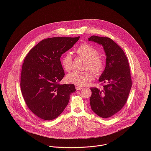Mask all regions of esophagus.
<instances>
[{
	"label": "esophagus",
	"mask_w": 151,
	"mask_h": 151,
	"mask_svg": "<svg viewBox=\"0 0 151 151\" xmlns=\"http://www.w3.org/2000/svg\"><path fill=\"white\" fill-rule=\"evenodd\" d=\"M76 88L77 90H81L83 88V87H81V86H77Z\"/></svg>",
	"instance_id": "esophagus-1"
}]
</instances>
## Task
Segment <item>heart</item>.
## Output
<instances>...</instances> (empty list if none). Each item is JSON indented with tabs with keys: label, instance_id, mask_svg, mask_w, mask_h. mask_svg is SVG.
<instances>
[{
	"label": "heart",
	"instance_id": "obj_1",
	"mask_svg": "<svg viewBox=\"0 0 151 151\" xmlns=\"http://www.w3.org/2000/svg\"><path fill=\"white\" fill-rule=\"evenodd\" d=\"M76 53L86 59V68H89L95 74L99 75L105 66V60L98 55L99 51L93 46L83 43L76 49ZM61 63L65 71H70L73 68V56L70 52H66L62 56ZM67 80L78 86H83L93 79L92 73L89 70L84 71H74L67 76Z\"/></svg>",
	"mask_w": 151,
	"mask_h": 151
}]
</instances>
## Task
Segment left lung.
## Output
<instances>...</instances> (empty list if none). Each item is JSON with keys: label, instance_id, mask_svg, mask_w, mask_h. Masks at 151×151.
<instances>
[{"label": "left lung", "instance_id": "left-lung-1", "mask_svg": "<svg viewBox=\"0 0 151 151\" xmlns=\"http://www.w3.org/2000/svg\"><path fill=\"white\" fill-rule=\"evenodd\" d=\"M88 41L102 45L106 59L105 70L99 81L102 88H91L89 99L93 111L102 118L110 117L126 104L132 86L128 59L122 49L108 37L91 36Z\"/></svg>", "mask_w": 151, "mask_h": 151}]
</instances>
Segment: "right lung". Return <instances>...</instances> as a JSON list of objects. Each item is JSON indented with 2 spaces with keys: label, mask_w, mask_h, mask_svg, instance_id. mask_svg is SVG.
I'll return each instance as SVG.
<instances>
[{
  "label": "right lung",
  "mask_w": 151,
  "mask_h": 151,
  "mask_svg": "<svg viewBox=\"0 0 151 151\" xmlns=\"http://www.w3.org/2000/svg\"><path fill=\"white\" fill-rule=\"evenodd\" d=\"M80 37H53L41 41L31 49L22 66L20 86L29 110L38 117L52 120L58 117L76 91L74 84L61 85L65 76L60 58Z\"/></svg>",
  "instance_id": "right-lung-1"
}]
</instances>
